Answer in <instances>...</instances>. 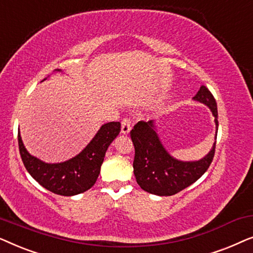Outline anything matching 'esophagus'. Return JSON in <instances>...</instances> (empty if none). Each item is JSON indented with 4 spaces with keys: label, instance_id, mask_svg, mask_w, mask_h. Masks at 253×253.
I'll list each match as a JSON object with an SVG mask.
<instances>
[{
    "label": "esophagus",
    "instance_id": "1",
    "mask_svg": "<svg viewBox=\"0 0 253 253\" xmlns=\"http://www.w3.org/2000/svg\"><path fill=\"white\" fill-rule=\"evenodd\" d=\"M130 130H131L130 119L126 117V119L122 120V123H121V132H122L123 134H126L130 132Z\"/></svg>",
    "mask_w": 253,
    "mask_h": 253
}]
</instances>
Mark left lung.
<instances>
[{"label": "left lung", "instance_id": "left-lung-1", "mask_svg": "<svg viewBox=\"0 0 253 253\" xmlns=\"http://www.w3.org/2000/svg\"><path fill=\"white\" fill-rule=\"evenodd\" d=\"M193 100L211 109L215 117L214 122L217 133V107L212 93L203 85ZM130 134L134 146L133 172L137 183L144 191L152 195L172 196L188 188L205 174L215 153L216 140L209 154L198 161H181L172 158L160 141L153 121H140L130 131Z\"/></svg>", "mask_w": 253, "mask_h": 253}]
</instances>
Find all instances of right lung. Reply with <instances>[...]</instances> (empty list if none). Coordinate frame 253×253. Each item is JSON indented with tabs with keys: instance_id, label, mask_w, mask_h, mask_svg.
Instances as JSON below:
<instances>
[{
	"instance_id": "right-lung-1",
	"label": "right lung",
	"mask_w": 253,
	"mask_h": 253,
	"mask_svg": "<svg viewBox=\"0 0 253 253\" xmlns=\"http://www.w3.org/2000/svg\"><path fill=\"white\" fill-rule=\"evenodd\" d=\"M55 71L61 70L56 69ZM120 131V122L103 124L81 153L60 164H46L31 155L24 146L20 133H18L19 153L26 170L44 189L56 195L75 196L87 191L94 185L107 148Z\"/></svg>"
}]
</instances>
